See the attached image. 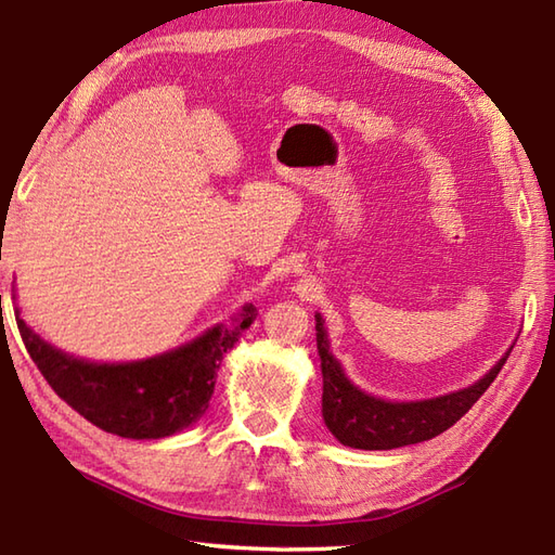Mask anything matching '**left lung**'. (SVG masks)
<instances>
[{"instance_id": "1", "label": "left lung", "mask_w": 555, "mask_h": 555, "mask_svg": "<svg viewBox=\"0 0 555 555\" xmlns=\"http://www.w3.org/2000/svg\"><path fill=\"white\" fill-rule=\"evenodd\" d=\"M315 340L323 370L325 426L343 446L360 450H391L440 436L475 406L512 352H506L480 382L467 389L424 401H384L357 389L345 377L340 362L331 352L321 313H315Z\"/></svg>"}]
</instances>
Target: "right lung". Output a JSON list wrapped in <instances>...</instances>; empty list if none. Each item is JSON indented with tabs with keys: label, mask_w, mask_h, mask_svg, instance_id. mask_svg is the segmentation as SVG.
<instances>
[{
	"label": "right lung",
	"mask_w": 555,
	"mask_h": 555,
	"mask_svg": "<svg viewBox=\"0 0 555 555\" xmlns=\"http://www.w3.org/2000/svg\"><path fill=\"white\" fill-rule=\"evenodd\" d=\"M255 318V308L244 306L232 325H215L173 352L127 364L78 360L43 343L22 318L16 325L43 379L70 409L107 434L154 440L173 436L203 416L224 352Z\"/></svg>",
	"instance_id": "right-lung-1"
}]
</instances>
